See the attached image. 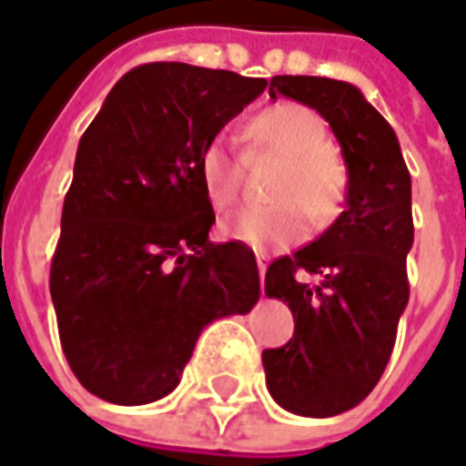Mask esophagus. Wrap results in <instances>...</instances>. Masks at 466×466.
<instances>
[{
	"label": "esophagus",
	"mask_w": 466,
	"mask_h": 466,
	"mask_svg": "<svg viewBox=\"0 0 466 466\" xmlns=\"http://www.w3.org/2000/svg\"><path fill=\"white\" fill-rule=\"evenodd\" d=\"M267 264H269V256L256 254V267H258V274H261V279H264V274H267Z\"/></svg>",
	"instance_id": "34e87169"
}]
</instances>
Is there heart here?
Wrapping results in <instances>:
<instances>
[{"mask_svg": "<svg viewBox=\"0 0 466 466\" xmlns=\"http://www.w3.org/2000/svg\"><path fill=\"white\" fill-rule=\"evenodd\" d=\"M254 140L277 153L282 167L269 184L267 208H246L228 215L220 233L254 251L284 248L305 238L308 215L315 226L328 223L343 202L346 168L328 148V130L313 109L292 102L256 115ZM199 182L215 210H228L240 195V164L223 138L210 140L199 153Z\"/></svg>", "mask_w": 466, "mask_h": 466, "instance_id": "1", "label": "heart"}]
</instances>
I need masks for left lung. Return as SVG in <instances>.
<instances>
[{
	"label": "left lung",
	"mask_w": 466,
	"mask_h": 466,
	"mask_svg": "<svg viewBox=\"0 0 466 466\" xmlns=\"http://www.w3.org/2000/svg\"><path fill=\"white\" fill-rule=\"evenodd\" d=\"M277 95L313 107L346 164V208L323 236L267 269V298L284 299L295 336L261 354L267 387L284 410L330 418L357 408L385 371L408 305L413 248L410 174L385 117L349 81L274 76ZM298 270L319 277L299 283Z\"/></svg>",
	"instance_id": "obj_1"
}]
</instances>
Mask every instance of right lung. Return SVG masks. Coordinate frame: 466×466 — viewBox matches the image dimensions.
Wrapping results in <instances>:
<instances>
[{
  "label": "right lung",
  "mask_w": 466,
  "mask_h": 466,
  "mask_svg": "<svg viewBox=\"0 0 466 466\" xmlns=\"http://www.w3.org/2000/svg\"><path fill=\"white\" fill-rule=\"evenodd\" d=\"M264 89L233 71L138 66L81 136L51 298L66 361L96 398H167L205 326L258 302L254 251L208 238L199 153Z\"/></svg>",
  "instance_id": "add662e5"
}]
</instances>
